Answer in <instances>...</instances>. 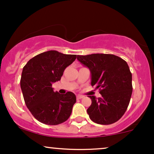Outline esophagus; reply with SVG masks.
Here are the masks:
<instances>
[{
	"instance_id": "esophagus-1",
	"label": "esophagus",
	"mask_w": 154,
	"mask_h": 154,
	"mask_svg": "<svg viewBox=\"0 0 154 154\" xmlns=\"http://www.w3.org/2000/svg\"><path fill=\"white\" fill-rule=\"evenodd\" d=\"M83 98V96H81V95H78L77 98L78 99H81V98Z\"/></svg>"
}]
</instances>
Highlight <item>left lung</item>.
<instances>
[{
	"mask_svg": "<svg viewBox=\"0 0 154 154\" xmlns=\"http://www.w3.org/2000/svg\"><path fill=\"white\" fill-rule=\"evenodd\" d=\"M77 59L91 71V86L99 89L101 97L88 96L87 109L91 120L101 125L119 121L126 112L131 97L132 74L127 63L113 54L78 55Z\"/></svg>",
	"mask_w": 154,
	"mask_h": 154,
	"instance_id": "8db88e82",
	"label": "left lung"
}]
</instances>
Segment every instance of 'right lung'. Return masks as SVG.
<instances>
[{
  "label": "right lung",
  "mask_w": 154,
  "mask_h": 154,
  "mask_svg": "<svg viewBox=\"0 0 154 154\" xmlns=\"http://www.w3.org/2000/svg\"><path fill=\"white\" fill-rule=\"evenodd\" d=\"M76 58L57 51H48L28 60L23 68L20 88L25 103L32 115L46 125L65 122L71 114L75 95L54 92L52 83L60 80L66 67Z\"/></svg>",
  "instance_id": "add662e5"
}]
</instances>
